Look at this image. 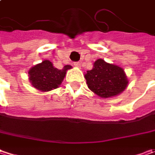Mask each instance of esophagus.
Here are the masks:
<instances>
[{"label": "esophagus", "mask_w": 155, "mask_h": 155, "mask_svg": "<svg viewBox=\"0 0 155 155\" xmlns=\"http://www.w3.org/2000/svg\"><path fill=\"white\" fill-rule=\"evenodd\" d=\"M74 66L77 67V68H79V67L81 66V64H80L79 62H77V63H74Z\"/></svg>", "instance_id": "obj_1"}]
</instances>
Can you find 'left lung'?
<instances>
[{
    "label": "left lung",
    "instance_id": "8db88e82",
    "mask_svg": "<svg viewBox=\"0 0 155 155\" xmlns=\"http://www.w3.org/2000/svg\"><path fill=\"white\" fill-rule=\"evenodd\" d=\"M86 84L92 92L102 98L116 97L127 89L128 78L124 69L97 59L91 71L84 74Z\"/></svg>",
    "mask_w": 155,
    "mask_h": 155
}]
</instances>
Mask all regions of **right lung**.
<instances>
[{"instance_id":"1","label":"right lung","mask_w":155,"mask_h":155,"mask_svg":"<svg viewBox=\"0 0 155 155\" xmlns=\"http://www.w3.org/2000/svg\"><path fill=\"white\" fill-rule=\"evenodd\" d=\"M71 65H65L59 70L53 65L50 60H43L42 63L31 67L28 71V79L33 87L41 91H50L58 88L66 76Z\"/></svg>"}]
</instances>
